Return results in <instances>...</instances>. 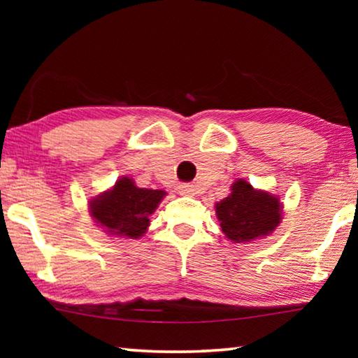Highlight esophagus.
Instances as JSON below:
<instances>
[{
	"instance_id": "34e87169",
	"label": "esophagus",
	"mask_w": 358,
	"mask_h": 358,
	"mask_svg": "<svg viewBox=\"0 0 358 358\" xmlns=\"http://www.w3.org/2000/svg\"><path fill=\"white\" fill-rule=\"evenodd\" d=\"M178 191L180 194H185V196H191V194H194V186L189 183H183L178 186Z\"/></svg>"
}]
</instances>
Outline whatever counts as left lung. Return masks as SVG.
Instances as JSON below:
<instances>
[{"label":"left lung","instance_id":"8db88e82","mask_svg":"<svg viewBox=\"0 0 358 358\" xmlns=\"http://www.w3.org/2000/svg\"><path fill=\"white\" fill-rule=\"evenodd\" d=\"M224 235L235 243L266 237L281 222V203L270 192L256 191L245 180L232 185V192L215 205Z\"/></svg>","mask_w":358,"mask_h":358}]
</instances>
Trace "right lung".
<instances>
[{"mask_svg": "<svg viewBox=\"0 0 358 358\" xmlns=\"http://www.w3.org/2000/svg\"><path fill=\"white\" fill-rule=\"evenodd\" d=\"M164 196L166 191L137 187L129 177H121L110 191L90 201V213L107 234L138 238Z\"/></svg>", "mask_w": 358, "mask_h": 358, "instance_id": "1", "label": "right lung"}]
</instances>
